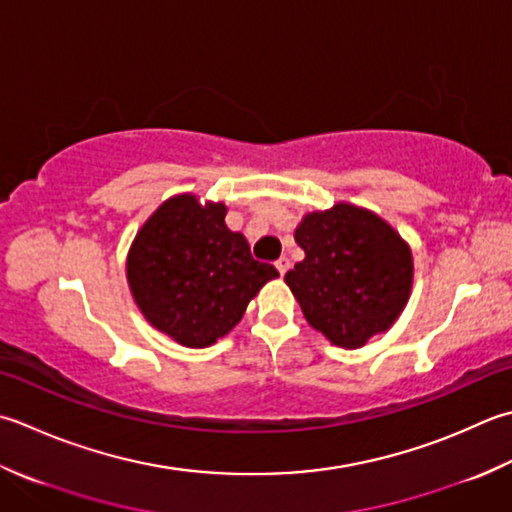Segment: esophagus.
I'll list each match as a JSON object with an SVG mask.
<instances>
[{
    "label": "esophagus",
    "instance_id": "34e87169",
    "mask_svg": "<svg viewBox=\"0 0 512 512\" xmlns=\"http://www.w3.org/2000/svg\"><path fill=\"white\" fill-rule=\"evenodd\" d=\"M275 266H277V270H279V275H286L288 268H290V259H288V257H279L277 262H275Z\"/></svg>",
    "mask_w": 512,
    "mask_h": 512
}]
</instances>
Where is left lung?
Segmentation results:
<instances>
[{
	"mask_svg": "<svg viewBox=\"0 0 512 512\" xmlns=\"http://www.w3.org/2000/svg\"><path fill=\"white\" fill-rule=\"evenodd\" d=\"M295 242L306 257L284 279L310 326L344 348L393 326L413 286V257L382 217L337 204L306 215Z\"/></svg>",
	"mask_w": 512,
	"mask_h": 512,
	"instance_id": "obj_1",
	"label": "left lung"
}]
</instances>
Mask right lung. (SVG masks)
Instances as JSON below:
<instances>
[{"instance_id":"1","label":"right lung","mask_w":512,"mask_h":512,"mask_svg":"<svg viewBox=\"0 0 512 512\" xmlns=\"http://www.w3.org/2000/svg\"><path fill=\"white\" fill-rule=\"evenodd\" d=\"M224 204L202 206L177 195L159 206L128 253V284L144 317L175 342L206 348L237 326L273 264L250 255L244 235L228 230Z\"/></svg>"}]
</instances>
